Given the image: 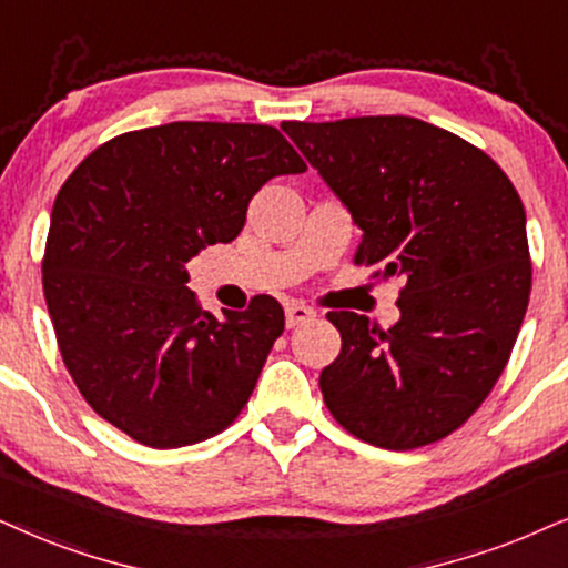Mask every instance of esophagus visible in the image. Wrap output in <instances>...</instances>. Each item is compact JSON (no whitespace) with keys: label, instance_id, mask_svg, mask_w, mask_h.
<instances>
[{"label":"esophagus","instance_id":"34e87169","mask_svg":"<svg viewBox=\"0 0 568 568\" xmlns=\"http://www.w3.org/2000/svg\"><path fill=\"white\" fill-rule=\"evenodd\" d=\"M314 317H317V312H314V308L304 306V304H291V306H285V325H288V327L306 325V322H312Z\"/></svg>","mask_w":568,"mask_h":568}]
</instances>
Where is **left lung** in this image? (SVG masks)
Instances as JSON below:
<instances>
[{
  "instance_id": "obj_1",
  "label": "left lung",
  "mask_w": 568,
  "mask_h": 568,
  "mask_svg": "<svg viewBox=\"0 0 568 568\" xmlns=\"http://www.w3.org/2000/svg\"><path fill=\"white\" fill-rule=\"evenodd\" d=\"M283 131L362 231L356 264L404 280L393 327L327 314L343 337L320 375L329 414L377 448L440 440L498 383L527 312L519 193L477 146L404 114Z\"/></svg>"
}]
</instances>
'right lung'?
<instances>
[{"mask_svg": "<svg viewBox=\"0 0 568 568\" xmlns=\"http://www.w3.org/2000/svg\"><path fill=\"white\" fill-rule=\"evenodd\" d=\"M306 164L272 125L168 123L118 135L57 193L44 298L81 396L149 448L225 429L254 393L283 306L251 298L217 320L196 304L189 264L231 243L254 193Z\"/></svg>", "mask_w": 568, "mask_h": 568, "instance_id": "obj_1", "label": "right lung"}]
</instances>
